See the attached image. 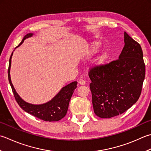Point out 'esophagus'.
<instances>
[{
	"mask_svg": "<svg viewBox=\"0 0 151 151\" xmlns=\"http://www.w3.org/2000/svg\"><path fill=\"white\" fill-rule=\"evenodd\" d=\"M78 84L81 85H84L86 84V82L83 79H80L78 81Z\"/></svg>",
	"mask_w": 151,
	"mask_h": 151,
	"instance_id": "34e87169",
	"label": "esophagus"
}]
</instances>
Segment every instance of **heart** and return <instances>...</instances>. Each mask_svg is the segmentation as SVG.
<instances>
[{"instance_id":"1","label":"heart","mask_w":151,"mask_h":151,"mask_svg":"<svg viewBox=\"0 0 151 151\" xmlns=\"http://www.w3.org/2000/svg\"><path fill=\"white\" fill-rule=\"evenodd\" d=\"M100 46H101V43L99 42H93L90 44V46L88 47V48L87 49L86 53L88 56H91L93 55L94 54L98 51V50L99 49ZM108 56V52L107 51H105L102 53V54L100 55V57L99 58V63L100 64H103L104 63V62L106 61Z\"/></svg>"}]
</instances>
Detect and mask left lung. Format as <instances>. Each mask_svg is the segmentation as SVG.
<instances>
[{"label": "left lung", "instance_id": "obj_1", "mask_svg": "<svg viewBox=\"0 0 151 151\" xmlns=\"http://www.w3.org/2000/svg\"><path fill=\"white\" fill-rule=\"evenodd\" d=\"M124 43L119 60L89 69L93 111L101 119L124 113L141 93L145 76L142 49L126 32Z\"/></svg>", "mask_w": 151, "mask_h": 151}]
</instances>
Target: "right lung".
<instances>
[{"label":"right lung","mask_w":151,"mask_h":151,"mask_svg":"<svg viewBox=\"0 0 151 151\" xmlns=\"http://www.w3.org/2000/svg\"><path fill=\"white\" fill-rule=\"evenodd\" d=\"M32 35V34L31 33L26 35L22 42L17 47L19 46L23 42L25 38L31 37ZM12 54L10 60H9L8 76L9 82H10L12 92L14 93V96L17 104L23 111L40 120L48 121V122H54V121H58L63 119L67 114L70 99L71 98L74 91L77 87V86H76L77 85V82H73L67 85L66 86L63 87L54 98H53L51 101L45 103V104L38 105L29 104V103L23 101L18 96V94L15 90L12 84L10 75V69L11 65V58Z\"/></svg>","instance_id":"add662e5"}]
</instances>
